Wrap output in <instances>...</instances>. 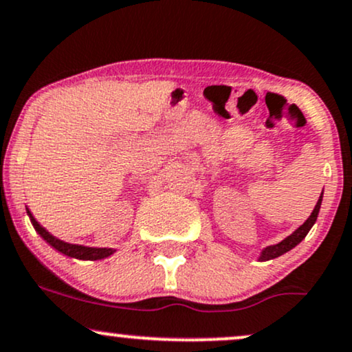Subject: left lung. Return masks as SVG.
Masks as SVG:
<instances>
[{"label":"left lung","mask_w":352,"mask_h":352,"mask_svg":"<svg viewBox=\"0 0 352 352\" xmlns=\"http://www.w3.org/2000/svg\"><path fill=\"white\" fill-rule=\"evenodd\" d=\"M321 201H323V192L320 193V198L318 201H316L315 208H313L311 214L307 218V221H305L302 226H298L297 230L292 232L290 236H287L285 239H282L280 243L277 244H272V245H267V248H264L259 254V257H257V261L264 262V261H270V259H275V257L282 256V254L289 252L290 249H294L295 245L302 243L305 239V236L308 234V231L311 230L313 224H315L316 218H318V213H320V208H321Z\"/></svg>","instance_id":"obj_1"}]
</instances>
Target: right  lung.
I'll use <instances>...</instances> for the list:
<instances>
[{"mask_svg": "<svg viewBox=\"0 0 352 352\" xmlns=\"http://www.w3.org/2000/svg\"><path fill=\"white\" fill-rule=\"evenodd\" d=\"M28 217H29V219H31L34 230L37 231V234H39L41 238L45 241V243H47L49 245H52L57 252H60L67 257H72V259L101 261V259H107V257L113 256V254L116 252V249H113V248H90V245L65 243V241L55 238V236L50 234L45 228H42L41 224L36 221V218L32 217V213L29 210H28Z\"/></svg>", "mask_w": 352, "mask_h": 352, "instance_id": "obj_1", "label": "right lung"}]
</instances>
